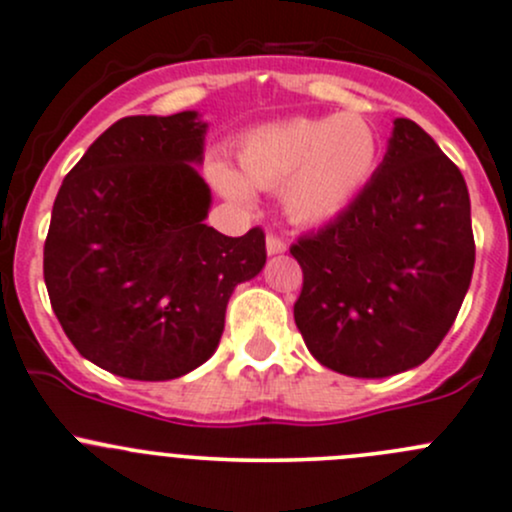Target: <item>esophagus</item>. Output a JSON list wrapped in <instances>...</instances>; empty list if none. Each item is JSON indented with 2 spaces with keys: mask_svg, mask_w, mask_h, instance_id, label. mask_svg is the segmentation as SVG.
I'll list each match as a JSON object with an SVG mask.
<instances>
[{
  "mask_svg": "<svg viewBox=\"0 0 512 512\" xmlns=\"http://www.w3.org/2000/svg\"><path fill=\"white\" fill-rule=\"evenodd\" d=\"M266 251H268V254H283V251H285V241L283 239H280V236L278 234H268L266 236Z\"/></svg>",
  "mask_w": 512,
  "mask_h": 512,
  "instance_id": "obj_1",
  "label": "esophagus"
}]
</instances>
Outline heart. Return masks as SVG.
Here are the masks:
<instances>
[{
    "label": "heart",
    "mask_w": 512,
    "mask_h": 512,
    "mask_svg": "<svg viewBox=\"0 0 512 512\" xmlns=\"http://www.w3.org/2000/svg\"><path fill=\"white\" fill-rule=\"evenodd\" d=\"M239 170L212 161L222 195L246 202L251 185L280 188L283 210L298 224L337 217L366 188L378 166V134L364 114L290 119L251 131L239 144Z\"/></svg>",
    "instance_id": "b5f03b06"
}]
</instances>
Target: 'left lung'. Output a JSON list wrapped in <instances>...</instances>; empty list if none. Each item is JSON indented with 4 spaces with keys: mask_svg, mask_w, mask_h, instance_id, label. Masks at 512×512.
I'll return each mask as SVG.
<instances>
[{
    "mask_svg": "<svg viewBox=\"0 0 512 512\" xmlns=\"http://www.w3.org/2000/svg\"><path fill=\"white\" fill-rule=\"evenodd\" d=\"M295 300L307 349L344 376L420 366L447 337L474 273L464 175L412 119H395L381 166L354 202L302 234Z\"/></svg>",
    "mask_w": 512,
    "mask_h": 512,
    "instance_id": "obj_1",
    "label": "left lung"
}]
</instances>
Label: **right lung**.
I'll list each match as a JSON object with an SVG mask.
<instances>
[{
  "label": "right lung",
  "mask_w": 512,
  "mask_h": 512,
  "mask_svg": "<svg viewBox=\"0 0 512 512\" xmlns=\"http://www.w3.org/2000/svg\"><path fill=\"white\" fill-rule=\"evenodd\" d=\"M197 112L124 117L65 175L43 246L60 327L104 371L170 381L205 364L234 288L266 263L261 227H207Z\"/></svg>",
  "instance_id": "1"
}]
</instances>
